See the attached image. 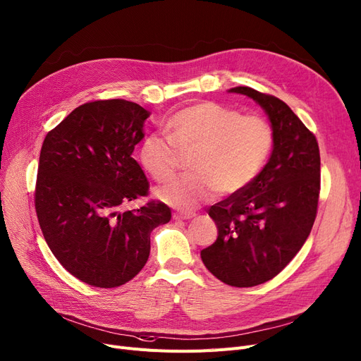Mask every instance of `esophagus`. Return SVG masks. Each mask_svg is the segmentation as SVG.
Instances as JSON below:
<instances>
[{
	"label": "esophagus",
	"instance_id": "obj_1",
	"mask_svg": "<svg viewBox=\"0 0 361 361\" xmlns=\"http://www.w3.org/2000/svg\"><path fill=\"white\" fill-rule=\"evenodd\" d=\"M195 215V212H177L174 214V219H177V221H184V219H190Z\"/></svg>",
	"mask_w": 361,
	"mask_h": 361
}]
</instances>
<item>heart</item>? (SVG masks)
I'll return each mask as SVG.
<instances>
[{"instance_id": "b5f03b06", "label": "heart", "mask_w": 361, "mask_h": 361, "mask_svg": "<svg viewBox=\"0 0 361 361\" xmlns=\"http://www.w3.org/2000/svg\"><path fill=\"white\" fill-rule=\"evenodd\" d=\"M169 140L152 134L138 158L156 181L174 176L180 154H190V174L156 189V197L172 208L192 211L219 195L230 196L252 184L267 165L274 131L261 116L243 115L212 102L187 106L165 123Z\"/></svg>"}]
</instances>
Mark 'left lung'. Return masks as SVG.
<instances>
[{
    "mask_svg": "<svg viewBox=\"0 0 361 361\" xmlns=\"http://www.w3.org/2000/svg\"><path fill=\"white\" fill-rule=\"evenodd\" d=\"M228 92L264 109L274 147L252 184L209 208L218 238L200 257L226 285L250 288L277 276L310 236L320 193V152L314 134L285 102L249 87Z\"/></svg>",
    "mask_w": 361,
    "mask_h": 361,
    "instance_id": "left-lung-1",
    "label": "left lung"
}]
</instances>
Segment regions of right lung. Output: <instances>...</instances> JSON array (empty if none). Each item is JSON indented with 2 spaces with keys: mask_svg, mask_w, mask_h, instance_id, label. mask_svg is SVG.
Here are the masks:
<instances>
[{
  "mask_svg": "<svg viewBox=\"0 0 361 361\" xmlns=\"http://www.w3.org/2000/svg\"><path fill=\"white\" fill-rule=\"evenodd\" d=\"M149 116L133 102L97 100L76 107L44 138L39 227L57 261L90 286L116 288L137 276L150 254V233L171 219V209L154 200L119 211L149 192L133 158Z\"/></svg>",
  "mask_w": 361,
  "mask_h": 361,
  "instance_id": "right-lung-1",
  "label": "right lung"
}]
</instances>
